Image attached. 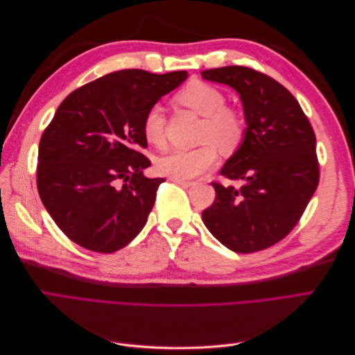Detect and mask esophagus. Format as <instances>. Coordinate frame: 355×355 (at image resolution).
<instances>
[{"mask_svg": "<svg viewBox=\"0 0 355 355\" xmlns=\"http://www.w3.org/2000/svg\"><path fill=\"white\" fill-rule=\"evenodd\" d=\"M173 182H176V184H179L180 187L184 188H189L192 185H196V182H191V180H180V179H171Z\"/></svg>", "mask_w": 355, "mask_h": 355, "instance_id": "esophagus-1", "label": "esophagus"}]
</instances>
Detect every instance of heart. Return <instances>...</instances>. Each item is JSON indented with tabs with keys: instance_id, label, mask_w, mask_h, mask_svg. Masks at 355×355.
Masks as SVG:
<instances>
[{
	"instance_id": "obj_1",
	"label": "heart",
	"mask_w": 355,
	"mask_h": 355,
	"mask_svg": "<svg viewBox=\"0 0 355 355\" xmlns=\"http://www.w3.org/2000/svg\"><path fill=\"white\" fill-rule=\"evenodd\" d=\"M185 108L202 116L198 142L194 149H171L157 159L158 173L171 179L187 180L197 178L218 161V148L225 153L237 149L247 133V116L235 106H228L225 94L211 84L191 81L176 94ZM166 116L161 106L154 105L144 116L142 132L153 145L164 142Z\"/></svg>"
}]
</instances>
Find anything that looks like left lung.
<instances>
[{"mask_svg": "<svg viewBox=\"0 0 355 355\" xmlns=\"http://www.w3.org/2000/svg\"><path fill=\"white\" fill-rule=\"evenodd\" d=\"M240 94L247 133L213 182L216 200L202 222L235 253L259 252L282 241L305 211L318 185L315 135L295 96L268 75L245 67L201 72Z\"/></svg>", "mask_w": 355, "mask_h": 355, "instance_id": "left-lung-1", "label": "left lung"}]
</instances>
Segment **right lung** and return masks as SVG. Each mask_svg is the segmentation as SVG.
Listing matches in <instances>:
<instances>
[{
	"label": "right lung",
	"instance_id": "obj_1",
	"mask_svg": "<svg viewBox=\"0 0 355 355\" xmlns=\"http://www.w3.org/2000/svg\"><path fill=\"white\" fill-rule=\"evenodd\" d=\"M188 78L123 69L67 96L41 136L40 198L67 237L87 250L123 249L145 227L163 178L148 179L146 111Z\"/></svg>",
	"mask_w": 355,
	"mask_h": 355
}]
</instances>
